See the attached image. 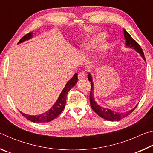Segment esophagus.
<instances>
[{"instance_id": "1", "label": "esophagus", "mask_w": 153, "mask_h": 153, "mask_svg": "<svg viewBox=\"0 0 153 153\" xmlns=\"http://www.w3.org/2000/svg\"><path fill=\"white\" fill-rule=\"evenodd\" d=\"M85 77H86V75H85V73L84 71H81L78 74V78L79 79H84L85 78Z\"/></svg>"}]
</instances>
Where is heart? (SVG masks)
<instances>
[{"label": "heart", "mask_w": 153, "mask_h": 153, "mask_svg": "<svg viewBox=\"0 0 153 153\" xmlns=\"http://www.w3.org/2000/svg\"><path fill=\"white\" fill-rule=\"evenodd\" d=\"M105 37V35L101 33H96L94 35H92L88 38L86 45L88 48H92L97 46L100 41H101L103 38ZM104 49V46L100 47V51H102Z\"/></svg>", "instance_id": "1"}]
</instances>
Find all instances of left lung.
Returning <instances> with one entry per match:
<instances>
[{"instance_id": "8db88e82", "label": "left lung", "mask_w": 153, "mask_h": 153, "mask_svg": "<svg viewBox=\"0 0 153 153\" xmlns=\"http://www.w3.org/2000/svg\"><path fill=\"white\" fill-rule=\"evenodd\" d=\"M123 32H124V37H125L126 39V45L128 47L130 48H133L134 49L138 52V53L141 55L142 58L144 59V61H146L144 57V55L143 53V51L141 48V46L139 45V44L136 42V41L133 39L132 37L130 36V34L127 32L126 30H123ZM88 79H89V81L91 82L90 84H91V90H90V106H91L94 112L101 117L102 118H104L105 120H108V121H120L121 119H123L124 117H127L129 115L133 112L134 109L136 108V107H134L133 109H131L130 111H128L126 113H116L115 111H111L110 109H108V108H105L103 107H101L100 106L98 105L96 101L94 100V95H93V90H94V87H93V83H92V76L90 74H88Z\"/></svg>"}]
</instances>
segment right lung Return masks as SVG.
<instances>
[{"mask_svg": "<svg viewBox=\"0 0 153 153\" xmlns=\"http://www.w3.org/2000/svg\"><path fill=\"white\" fill-rule=\"evenodd\" d=\"M32 37V33H28L27 34H25L24 37H22L19 43H21L24 41L30 39ZM77 74L76 73L74 74L73 77L67 82V83L65 86L63 91L61 92L60 96H59V98L56 100L55 104L53 105V107H52L50 110L46 111V113L41 114L39 115H25V114L22 113L23 116H24L25 118H27V120L32 121L34 123H45V122H49V121H52L54 119H55L57 116L60 114L63 110L64 109L66 103V98H67V94L68 92L72 88H73L75 85L77 84Z\"/></svg>", "mask_w": 153, "mask_h": 153, "instance_id": "right-lung-1", "label": "right lung"}]
</instances>
